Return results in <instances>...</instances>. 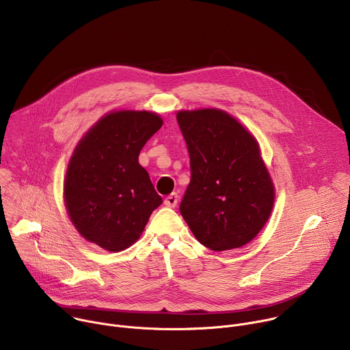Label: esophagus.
I'll return each instance as SVG.
<instances>
[{
    "mask_svg": "<svg viewBox=\"0 0 350 350\" xmlns=\"http://www.w3.org/2000/svg\"><path fill=\"white\" fill-rule=\"evenodd\" d=\"M177 202H178V195L176 192H173L165 198V205L169 208H176Z\"/></svg>",
    "mask_w": 350,
    "mask_h": 350,
    "instance_id": "obj_1",
    "label": "esophagus"
}]
</instances>
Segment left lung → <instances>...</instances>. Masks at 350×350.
I'll list each match as a JSON object with an SVG mask.
<instances>
[{
  "label": "left lung",
  "instance_id": "8db88e82",
  "mask_svg": "<svg viewBox=\"0 0 350 350\" xmlns=\"http://www.w3.org/2000/svg\"><path fill=\"white\" fill-rule=\"evenodd\" d=\"M191 181L180 213L195 238L221 252L251 242L270 217L274 185L259 144L220 109L180 111Z\"/></svg>",
  "mask_w": 350,
  "mask_h": 350
}]
</instances>
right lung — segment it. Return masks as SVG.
<instances>
[{
    "mask_svg": "<svg viewBox=\"0 0 350 350\" xmlns=\"http://www.w3.org/2000/svg\"><path fill=\"white\" fill-rule=\"evenodd\" d=\"M162 124L152 112H112L77 144L64 196L73 226L87 241L109 252L124 251L162 204L148 172L138 163L142 146Z\"/></svg>",
    "mask_w": 350,
    "mask_h": 350,
    "instance_id": "obj_1",
    "label": "right lung"
}]
</instances>
